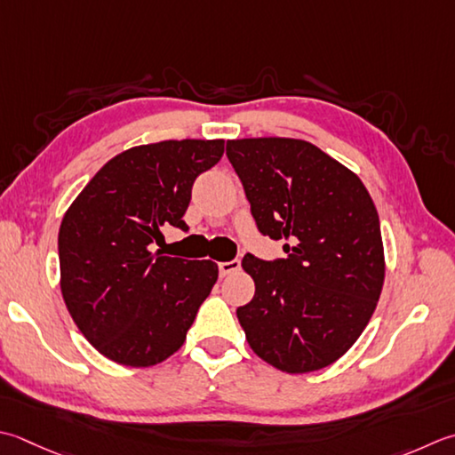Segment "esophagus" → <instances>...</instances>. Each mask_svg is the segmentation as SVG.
Masks as SVG:
<instances>
[{
  "label": "esophagus",
  "mask_w": 455,
  "mask_h": 455,
  "mask_svg": "<svg viewBox=\"0 0 455 455\" xmlns=\"http://www.w3.org/2000/svg\"><path fill=\"white\" fill-rule=\"evenodd\" d=\"M240 270V260H230V262H220L219 264V274L220 278H225V275H230L233 272Z\"/></svg>",
  "instance_id": "1"
}]
</instances>
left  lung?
I'll list each match as a JSON object with an SVG mask.
<instances>
[{"mask_svg": "<svg viewBox=\"0 0 455 455\" xmlns=\"http://www.w3.org/2000/svg\"><path fill=\"white\" fill-rule=\"evenodd\" d=\"M256 227L286 258L252 254L254 298L236 309L258 357L291 375L327 367L367 327L385 282L380 222L367 187L325 151L293 138L227 141Z\"/></svg>", "mask_w": 455, "mask_h": 455, "instance_id": "8db88e82", "label": "left lung"}]
</instances>
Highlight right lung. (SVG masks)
<instances>
[{
  "label": "right lung",
  "mask_w": 455,
  "mask_h": 455,
  "mask_svg": "<svg viewBox=\"0 0 455 455\" xmlns=\"http://www.w3.org/2000/svg\"><path fill=\"white\" fill-rule=\"evenodd\" d=\"M222 151V140L130 148L88 181L62 217V299L80 333L110 361L151 367L172 357L215 286L212 260L151 248L164 240V227L187 230L191 187Z\"/></svg>",
  "instance_id": "right-lung-1"
}]
</instances>
